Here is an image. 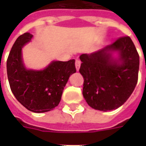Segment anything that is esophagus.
<instances>
[{"label": "esophagus", "instance_id": "1", "mask_svg": "<svg viewBox=\"0 0 146 146\" xmlns=\"http://www.w3.org/2000/svg\"><path fill=\"white\" fill-rule=\"evenodd\" d=\"M75 65H76V70L79 71V70H80V65H81V62H80V60H76Z\"/></svg>", "mask_w": 146, "mask_h": 146}]
</instances>
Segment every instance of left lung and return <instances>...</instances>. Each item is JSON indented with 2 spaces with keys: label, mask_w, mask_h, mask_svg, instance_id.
Here are the masks:
<instances>
[{
  "label": "left lung",
  "mask_w": 146,
  "mask_h": 146,
  "mask_svg": "<svg viewBox=\"0 0 146 146\" xmlns=\"http://www.w3.org/2000/svg\"><path fill=\"white\" fill-rule=\"evenodd\" d=\"M80 58V73L84 78L82 95L89 106L108 111L127 102L136 86L139 68V56L130 38H120Z\"/></svg>",
  "instance_id": "1"
}]
</instances>
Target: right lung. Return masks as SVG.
Here are the masks:
<instances>
[{"label":"right lung","instance_id":"add662e5","mask_svg":"<svg viewBox=\"0 0 146 146\" xmlns=\"http://www.w3.org/2000/svg\"><path fill=\"white\" fill-rule=\"evenodd\" d=\"M29 33L17 38L7 61L10 89L17 101L29 111L44 113L59 104L70 76L76 72L75 60H52L42 70L28 69L23 57V48L32 41Z\"/></svg>","mask_w":146,"mask_h":146}]
</instances>
